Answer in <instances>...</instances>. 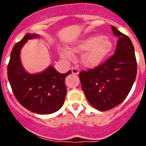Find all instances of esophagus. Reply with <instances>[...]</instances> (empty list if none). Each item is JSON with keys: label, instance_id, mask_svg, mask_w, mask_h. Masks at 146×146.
I'll list each match as a JSON object with an SVG mask.
<instances>
[{"label": "esophagus", "instance_id": "1", "mask_svg": "<svg viewBox=\"0 0 146 146\" xmlns=\"http://www.w3.org/2000/svg\"><path fill=\"white\" fill-rule=\"evenodd\" d=\"M71 72L73 74H78L79 73V70H78L77 68H71Z\"/></svg>", "mask_w": 146, "mask_h": 146}]
</instances>
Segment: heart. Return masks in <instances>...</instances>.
<instances>
[{
    "label": "heart",
    "mask_w": 146,
    "mask_h": 146,
    "mask_svg": "<svg viewBox=\"0 0 146 146\" xmlns=\"http://www.w3.org/2000/svg\"><path fill=\"white\" fill-rule=\"evenodd\" d=\"M113 48V43L107 36L95 35L79 40L71 46L73 52L82 54L80 61L87 68H95L100 65ZM61 58L70 60L73 58V53L66 48H60Z\"/></svg>",
    "instance_id": "1"
}]
</instances>
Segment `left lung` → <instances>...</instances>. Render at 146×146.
<instances>
[{
    "mask_svg": "<svg viewBox=\"0 0 146 146\" xmlns=\"http://www.w3.org/2000/svg\"><path fill=\"white\" fill-rule=\"evenodd\" d=\"M118 37L113 56L94 69L79 74L82 90L90 104L100 111L119 105L130 92L137 73L134 47L129 36L111 25Z\"/></svg>",
    "mask_w": 146,
    "mask_h": 146,
    "instance_id": "1",
    "label": "left lung"
}]
</instances>
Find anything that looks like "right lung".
Instances as JSON below:
<instances>
[{
	"mask_svg": "<svg viewBox=\"0 0 146 146\" xmlns=\"http://www.w3.org/2000/svg\"><path fill=\"white\" fill-rule=\"evenodd\" d=\"M36 34H27L15 44L10 54L8 78L13 94L25 108L39 114H49L60 110L64 103L66 86L65 78L71 73H60L49 66L43 72L30 74L20 61V51L28 39L39 37Z\"/></svg>",
	"mask_w": 146,
	"mask_h": 146,
	"instance_id": "obj_1",
	"label": "right lung"
}]
</instances>
